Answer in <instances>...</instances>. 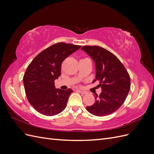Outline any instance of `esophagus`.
Returning a JSON list of instances; mask_svg holds the SVG:
<instances>
[{"label": "esophagus", "instance_id": "1", "mask_svg": "<svg viewBox=\"0 0 154 154\" xmlns=\"http://www.w3.org/2000/svg\"><path fill=\"white\" fill-rule=\"evenodd\" d=\"M77 91H78L79 92H80L81 94H86V92H85V91H82V90L78 89V90H77Z\"/></svg>", "mask_w": 154, "mask_h": 154}]
</instances>
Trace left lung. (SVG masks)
Segmentation results:
<instances>
[{
    "instance_id": "8db88e82",
    "label": "left lung",
    "mask_w": 154,
    "mask_h": 154,
    "mask_svg": "<svg viewBox=\"0 0 154 154\" xmlns=\"http://www.w3.org/2000/svg\"><path fill=\"white\" fill-rule=\"evenodd\" d=\"M93 59L96 65V78L101 88L100 96L96 94L94 104L86 107L88 112L96 116L114 113L122 106L130 89L129 74L120 60L110 51L99 46L82 48Z\"/></svg>"
}]
</instances>
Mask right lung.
Segmentation results:
<instances>
[{"mask_svg": "<svg viewBox=\"0 0 154 154\" xmlns=\"http://www.w3.org/2000/svg\"><path fill=\"white\" fill-rule=\"evenodd\" d=\"M81 45L59 42L40 53L32 60L23 77L26 94L31 106L39 113L52 116L65 109L73 92L55 88L54 80L61 74L63 60Z\"/></svg>", "mask_w": 154, "mask_h": 154, "instance_id": "add662e5", "label": "right lung"}]
</instances>
